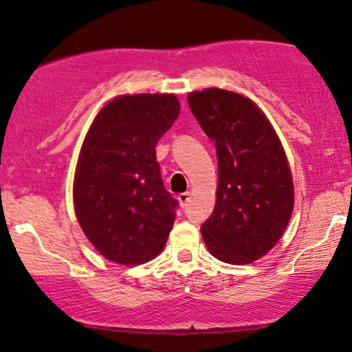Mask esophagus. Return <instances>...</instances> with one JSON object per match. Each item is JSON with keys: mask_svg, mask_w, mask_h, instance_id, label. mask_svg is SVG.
Masks as SVG:
<instances>
[{"mask_svg": "<svg viewBox=\"0 0 352 352\" xmlns=\"http://www.w3.org/2000/svg\"><path fill=\"white\" fill-rule=\"evenodd\" d=\"M177 200H179L180 207H185V205H187V204H188V200H190V193H188V192L180 193V195L177 197Z\"/></svg>", "mask_w": 352, "mask_h": 352, "instance_id": "esophagus-1", "label": "esophagus"}]
</instances>
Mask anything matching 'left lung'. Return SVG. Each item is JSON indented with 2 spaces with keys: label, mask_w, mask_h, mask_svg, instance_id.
<instances>
[{
  "label": "left lung",
  "mask_w": 352,
  "mask_h": 352,
  "mask_svg": "<svg viewBox=\"0 0 352 352\" xmlns=\"http://www.w3.org/2000/svg\"><path fill=\"white\" fill-rule=\"evenodd\" d=\"M188 104L218 159L215 208L201 236L218 260L253 263L280 241L292 218L288 157L268 117L246 96L208 87L188 92Z\"/></svg>",
  "instance_id": "obj_1"
}]
</instances>
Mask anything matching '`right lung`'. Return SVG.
<instances>
[{
    "label": "right lung",
    "instance_id": "right-lung-1",
    "mask_svg": "<svg viewBox=\"0 0 352 352\" xmlns=\"http://www.w3.org/2000/svg\"><path fill=\"white\" fill-rule=\"evenodd\" d=\"M179 114L175 94H122L104 104L84 137L72 200L84 235L109 261L147 263L167 243L177 204L155 147Z\"/></svg>",
    "mask_w": 352,
    "mask_h": 352
}]
</instances>
